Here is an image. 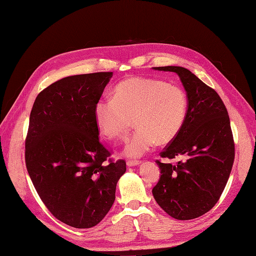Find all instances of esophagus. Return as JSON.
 Here are the masks:
<instances>
[{
	"mask_svg": "<svg viewBox=\"0 0 256 256\" xmlns=\"http://www.w3.org/2000/svg\"><path fill=\"white\" fill-rule=\"evenodd\" d=\"M126 164H128V166H136L141 164V162L140 160H128Z\"/></svg>",
	"mask_w": 256,
	"mask_h": 256,
	"instance_id": "1",
	"label": "esophagus"
}]
</instances>
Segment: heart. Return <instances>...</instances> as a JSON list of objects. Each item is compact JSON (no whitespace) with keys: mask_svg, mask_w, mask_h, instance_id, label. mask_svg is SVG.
<instances>
[{"mask_svg":"<svg viewBox=\"0 0 256 256\" xmlns=\"http://www.w3.org/2000/svg\"><path fill=\"white\" fill-rule=\"evenodd\" d=\"M188 112L186 92L166 81L134 77L120 82L112 97L97 101L94 120L110 139H123L134 118L137 128L124 148L128 157L144 156L158 142L166 144L182 130Z\"/></svg>","mask_w":256,"mask_h":256,"instance_id":"heart-1","label":"heart"}]
</instances>
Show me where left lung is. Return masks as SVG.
<instances>
[{
  "label": "left lung",
  "mask_w": 256,
  "mask_h": 256,
  "mask_svg": "<svg viewBox=\"0 0 256 256\" xmlns=\"http://www.w3.org/2000/svg\"><path fill=\"white\" fill-rule=\"evenodd\" d=\"M173 72L186 92L188 112L179 134L160 153L182 157L176 164L156 160L162 176L152 193L157 204L179 220L197 218L218 202L234 162L230 118L220 94L180 66L153 68Z\"/></svg>",
  "instance_id": "obj_1"
}]
</instances>
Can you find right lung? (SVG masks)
<instances>
[{
    "mask_svg": "<svg viewBox=\"0 0 256 256\" xmlns=\"http://www.w3.org/2000/svg\"><path fill=\"white\" fill-rule=\"evenodd\" d=\"M112 72L76 74L38 94L25 141L28 174L47 209L74 228L98 224L115 202L126 173L119 159L104 164L110 150L99 140L94 106Z\"/></svg>",
    "mask_w": 256,
    "mask_h": 256,
    "instance_id": "right-lung-1",
    "label": "right lung"
}]
</instances>
